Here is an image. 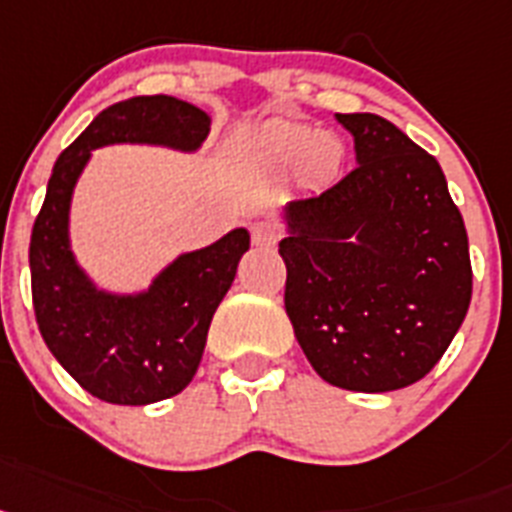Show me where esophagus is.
<instances>
[{"instance_id":"obj_1","label":"esophagus","mask_w":512,"mask_h":512,"mask_svg":"<svg viewBox=\"0 0 512 512\" xmlns=\"http://www.w3.org/2000/svg\"><path fill=\"white\" fill-rule=\"evenodd\" d=\"M278 239H281V229L273 221H255L252 224V242L260 244V247H273Z\"/></svg>"}]
</instances>
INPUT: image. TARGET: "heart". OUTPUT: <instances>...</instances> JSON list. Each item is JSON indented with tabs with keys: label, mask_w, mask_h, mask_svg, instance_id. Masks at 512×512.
Returning a JSON list of instances; mask_svg holds the SVG:
<instances>
[{
	"label": "heart",
	"mask_w": 512,
	"mask_h": 512,
	"mask_svg": "<svg viewBox=\"0 0 512 512\" xmlns=\"http://www.w3.org/2000/svg\"><path fill=\"white\" fill-rule=\"evenodd\" d=\"M262 149L273 162L288 164L299 159L301 175L309 182L330 180L340 167V141L330 133H317L306 123L278 121L270 123L262 136Z\"/></svg>",
	"instance_id": "b5f03b06"
}]
</instances>
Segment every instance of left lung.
<instances>
[{
  "label": "left lung",
  "instance_id": "left-lung-1",
  "mask_svg": "<svg viewBox=\"0 0 512 512\" xmlns=\"http://www.w3.org/2000/svg\"><path fill=\"white\" fill-rule=\"evenodd\" d=\"M337 121L358 167L286 206V314L327 384L404 389L441 361L469 311V239L435 157L381 115Z\"/></svg>",
  "mask_w": 512,
  "mask_h": 512
}]
</instances>
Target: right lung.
Instances as JSON below:
<instances>
[{
	"instance_id": "right-lung-1",
	"label": "right lung",
	"mask_w": 512,
	"mask_h": 512,
	"mask_svg": "<svg viewBox=\"0 0 512 512\" xmlns=\"http://www.w3.org/2000/svg\"><path fill=\"white\" fill-rule=\"evenodd\" d=\"M208 131L211 118L190 102L170 95L131 97L102 110L53 164L30 237L35 319L53 358L102 402L141 407L175 397L193 381L213 311L250 250V234L234 229L211 247L185 252L144 293L100 291L69 247L74 185L92 149L162 144L195 151Z\"/></svg>"
}]
</instances>
